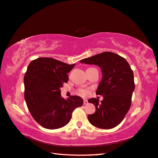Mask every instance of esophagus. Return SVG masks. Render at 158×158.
Listing matches in <instances>:
<instances>
[{
  "mask_svg": "<svg viewBox=\"0 0 158 158\" xmlns=\"http://www.w3.org/2000/svg\"><path fill=\"white\" fill-rule=\"evenodd\" d=\"M88 103H89L88 101H87L86 99H84V105H86V104H88Z\"/></svg>",
  "mask_w": 158,
  "mask_h": 158,
  "instance_id": "34e87169",
  "label": "esophagus"
}]
</instances>
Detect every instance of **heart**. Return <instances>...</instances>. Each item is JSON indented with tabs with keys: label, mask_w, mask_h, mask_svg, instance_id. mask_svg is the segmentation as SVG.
<instances>
[{
	"label": "heart",
	"mask_w": 158,
	"mask_h": 158,
	"mask_svg": "<svg viewBox=\"0 0 158 158\" xmlns=\"http://www.w3.org/2000/svg\"><path fill=\"white\" fill-rule=\"evenodd\" d=\"M80 93H81L83 94H87V90H80Z\"/></svg>",
	"instance_id": "b5f03b06"
}]
</instances>
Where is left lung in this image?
Returning a JSON list of instances; mask_svg holds the SVG:
<instances>
[{
    "instance_id": "obj_1",
    "label": "left lung",
    "mask_w": 158,
    "mask_h": 158,
    "mask_svg": "<svg viewBox=\"0 0 158 158\" xmlns=\"http://www.w3.org/2000/svg\"><path fill=\"white\" fill-rule=\"evenodd\" d=\"M80 63L98 65L102 72L96 94L103 99L101 103L94 98L89 99L96 108L94 114L88 115L89 122L102 129L115 127L123 120L131 106L135 82L130 65L124 58L111 52L82 59Z\"/></svg>"
}]
</instances>
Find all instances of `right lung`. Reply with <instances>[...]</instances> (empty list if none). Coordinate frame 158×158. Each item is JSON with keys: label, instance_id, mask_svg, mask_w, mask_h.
<instances>
[{"label": "right lung", "instance_id": "right-lung-1", "mask_svg": "<svg viewBox=\"0 0 158 158\" xmlns=\"http://www.w3.org/2000/svg\"><path fill=\"white\" fill-rule=\"evenodd\" d=\"M75 64L40 57L31 61L23 78L24 98L33 118L42 127L57 129L68 124L73 111L81 107L83 99L71 96L65 99L60 88L68 81L67 73Z\"/></svg>", "mask_w": 158, "mask_h": 158}]
</instances>
